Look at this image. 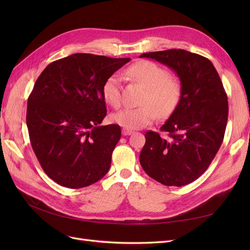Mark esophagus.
Returning a JSON list of instances; mask_svg holds the SVG:
<instances>
[{"label": "esophagus", "mask_w": 250, "mask_h": 250, "mask_svg": "<svg viewBox=\"0 0 250 250\" xmlns=\"http://www.w3.org/2000/svg\"><path fill=\"white\" fill-rule=\"evenodd\" d=\"M130 134H133L132 129H128V128H125V127L123 128V135L124 136H129Z\"/></svg>", "instance_id": "34e87169"}]
</instances>
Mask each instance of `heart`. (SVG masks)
<instances>
[{"label":"heart","instance_id":"b5f03b06","mask_svg":"<svg viewBox=\"0 0 250 250\" xmlns=\"http://www.w3.org/2000/svg\"><path fill=\"white\" fill-rule=\"evenodd\" d=\"M130 80L145 88L141 106L125 107L112 114V120L125 128H141L154 122L157 114L169 116L177 108L182 95V84L179 78L168 74L162 65L152 61L142 60L126 69ZM102 95L113 108L122 104L121 80L113 74L102 86Z\"/></svg>","mask_w":250,"mask_h":250}]
</instances>
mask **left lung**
<instances>
[{
  "label": "left lung",
  "mask_w": 250,
  "mask_h": 250,
  "mask_svg": "<svg viewBox=\"0 0 250 250\" xmlns=\"http://www.w3.org/2000/svg\"><path fill=\"white\" fill-rule=\"evenodd\" d=\"M171 68L182 84L174 112L160 127L147 132L140 163L150 177L167 187H182L198 179L219 151L228 121V97L214 64L185 49L146 52Z\"/></svg>",
  "instance_id": "8db88e82"
}]
</instances>
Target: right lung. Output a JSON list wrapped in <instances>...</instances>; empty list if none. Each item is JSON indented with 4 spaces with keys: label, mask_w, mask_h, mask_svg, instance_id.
I'll use <instances>...</instances> for the list:
<instances>
[{
    "label": "right lung",
    "mask_w": 250,
    "mask_h": 250,
    "mask_svg": "<svg viewBox=\"0 0 250 250\" xmlns=\"http://www.w3.org/2000/svg\"><path fill=\"white\" fill-rule=\"evenodd\" d=\"M130 59L75 54L50 62L28 97L26 124L37 160L60 186L81 188L108 172L122 136L106 115L102 86Z\"/></svg>",
    "instance_id": "right-lung-1"
}]
</instances>
